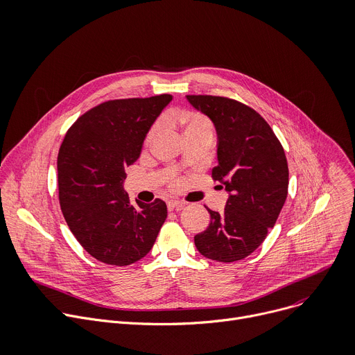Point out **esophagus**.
Wrapping results in <instances>:
<instances>
[{
    "instance_id": "1",
    "label": "esophagus",
    "mask_w": 355,
    "mask_h": 355,
    "mask_svg": "<svg viewBox=\"0 0 355 355\" xmlns=\"http://www.w3.org/2000/svg\"><path fill=\"white\" fill-rule=\"evenodd\" d=\"M167 207H168V211H178V209H181L184 207V204L180 202V201L171 200V201L167 202Z\"/></svg>"
}]
</instances>
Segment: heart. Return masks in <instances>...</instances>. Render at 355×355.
Wrapping results in <instances>:
<instances>
[{
    "mask_svg": "<svg viewBox=\"0 0 355 355\" xmlns=\"http://www.w3.org/2000/svg\"><path fill=\"white\" fill-rule=\"evenodd\" d=\"M181 124L184 127V134H200V132H209L212 134V127L207 118L197 112H187L181 116ZM161 124L157 123L151 131L148 132V141L153 139V137L159 131Z\"/></svg>",
    "mask_w": 355,
    "mask_h": 355,
    "instance_id": "heart-1",
    "label": "heart"
}]
</instances>
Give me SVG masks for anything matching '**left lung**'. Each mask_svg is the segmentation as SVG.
<instances>
[{
  "instance_id": "obj_1",
  "label": "left lung",
  "mask_w": 355,
  "mask_h": 355,
  "mask_svg": "<svg viewBox=\"0 0 355 355\" xmlns=\"http://www.w3.org/2000/svg\"><path fill=\"white\" fill-rule=\"evenodd\" d=\"M187 100L216 127L218 165L212 178L228 193L221 214L207 208L209 225L194 243L201 255L214 261H240L263 244L286 202V153L268 123L248 105L214 96Z\"/></svg>"
}]
</instances>
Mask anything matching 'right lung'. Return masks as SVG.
Here are the masks:
<instances>
[{"label": "right lung", "instance_id": "right-lung-1", "mask_svg": "<svg viewBox=\"0 0 355 355\" xmlns=\"http://www.w3.org/2000/svg\"><path fill=\"white\" fill-rule=\"evenodd\" d=\"M173 96L112 100L91 108L73 124L61 144L58 197L62 216L84 250L101 263L130 266L153 248L167 218V205L131 204L125 170Z\"/></svg>", "mask_w": 355, "mask_h": 355}]
</instances>
